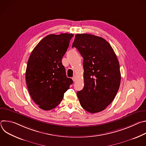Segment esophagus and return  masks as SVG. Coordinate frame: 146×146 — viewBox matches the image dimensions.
Returning <instances> with one entry per match:
<instances>
[{"instance_id":"1","label":"esophagus","mask_w":146,"mask_h":146,"mask_svg":"<svg viewBox=\"0 0 146 146\" xmlns=\"http://www.w3.org/2000/svg\"><path fill=\"white\" fill-rule=\"evenodd\" d=\"M72 79H73V81H76V75H74V76L73 77Z\"/></svg>"}]
</instances>
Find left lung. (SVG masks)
<instances>
[{
	"label": "left lung",
	"mask_w": 146,
	"mask_h": 146,
	"mask_svg": "<svg viewBox=\"0 0 146 146\" xmlns=\"http://www.w3.org/2000/svg\"><path fill=\"white\" fill-rule=\"evenodd\" d=\"M83 59V89L77 92L81 107L89 113L105 110L113 102L121 82L119 64L108 41L95 35L77 34L72 44Z\"/></svg>",
	"instance_id": "obj_1"
}]
</instances>
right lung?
Instances as JSON below:
<instances>
[{
  "label": "right lung",
  "mask_w": 146,
  "mask_h": 146,
  "mask_svg": "<svg viewBox=\"0 0 146 146\" xmlns=\"http://www.w3.org/2000/svg\"><path fill=\"white\" fill-rule=\"evenodd\" d=\"M73 36L72 33L46 36L28 59L25 73L27 87L33 100L44 110L56 107L73 83L66 76L62 58Z\"/></svg>",
  "instance_id": "1"
}]
</instances>
